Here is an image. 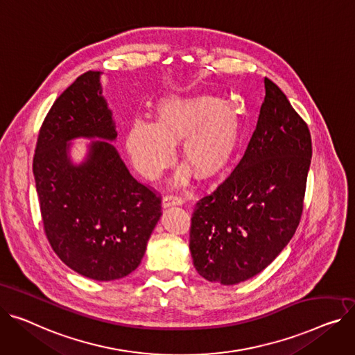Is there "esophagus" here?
<instances>
[{
	"instance_id": "1",
	"label": "esophagus",
	"mask_w": 355,
	"mask_h": 355,
	"mask_svg": "<svg viewBox=\"0 0 355 355\" xmlns=\"http://www.w3.org/2000/svg\"><path fill=\"white\" fill-rule=\"evenodd\" d=\"M184 204V200L181 197H177V196H165L162 198V207L164 208H168V207H173V205H182Z\"/></svg>"
}]
</instances>
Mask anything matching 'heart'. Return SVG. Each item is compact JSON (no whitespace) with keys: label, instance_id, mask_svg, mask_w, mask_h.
<instances>
[{"label":"heart","instance_id":"b5f03b06","mask_svg":"<svg viewBox=\"0 0 355 355\" xmlns=\"http://www.w3.org/2000/svg\"><path fill=\"white\" fill-rule=\"evenodd\" d=\"M241 121L235 108L220 97H165L157 104L155 123L137 118L127 131L125 147L135 168L155 180L174 161V144L181 141V158L200 180L220 175L237 151ZM184 168L175 181L185 184Z\"/></svg>","mask_w":355,"mask_h":355}]
</instances>
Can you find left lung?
Returning <instances> with one entry per match:
<instances>
[{
  "instance_id": "obj_1",
  "label": "left lung",
  "mask_w": 355,
  "mask_h": 355,
  "mask_svg": "<svg viewBox=\"0 0 355 355\" xmlns=\"http://www.w3.org/2000/svg\"><path fill=\"white\" fill-rule=\"evenodd\" d=\"M266 96L240 164L201 198L190 251L201 277L223 286L252 278L286 248L298 227L311 135L286 94L264 78Z\"/></svg>"
}]
</instances>
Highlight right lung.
<instances>
[{
    "label": "right lung",
    "mask_w": 355,
    "mask_h": 355,
    "mask_svg": "<svg viewBox=\"0 0 355 355\" xmlns=\"http://www.w3.org/2000/svg\"><path fill=\"white\" fill-rule=\"evenodd\" d=\"M100 71H88L53 104L40 130L33 173L44 230L61 261L97 281L131 274L161 217V201L138 182L111 144L112 111ZM89 139L81 163L71 140Z\"/></svg>",
    "instance_id": "right-lung-1"
}]
</instances>
